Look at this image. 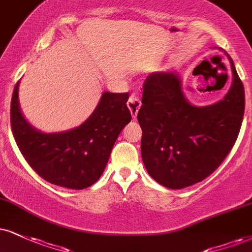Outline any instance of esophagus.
<instances>
[{
    "label": "esophagus",
    "instance_id": "obj_1",
    "mask_svg": "<svg viewBox=\"0 0 252 252\" xmlns=\"http://www.w3.org/2000/svg\"><path fill=\"white\" fill-rule=\"evenodd\" d=\"M127 106H128L129 111H131L132 117L136 118V116H138L139 108H140V106H141L140 99L136 97L135 94H132L131 97L128 98V100H127Z\"/></svg>",
    "mask_w": 252,
    "mask_h": 252
}]
</instances>
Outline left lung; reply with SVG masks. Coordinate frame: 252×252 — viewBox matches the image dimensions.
<instances>
[{
	"mask_svg": "<svg viewBox=\"0 0 252 252\" xmlns=\"http://www.w3.org/2000/svg\"><path fill=\"white\" fill-rule=\"evenodd\" d=\"M232 84L209 106H192L175 72H154L144 83L138 121L141 155L155 181L170 189L201 182L215 172L235 145L244 116L242 80L229 57Z\"/></svg>",
	"mask_w": 252,
	"mask_h": 252,
	"instance_id": "obj_1",
	"label": "left lung"
}]
</instances>
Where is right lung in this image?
Here are the masks:
<instances>
[{
  "mask_svg": "<svg viewBox=\"0 0 252 252\" xmlns=\"http://www.w3.org/2000/svg\"><path fill=\"white\" fill-rule=\"evenodd\" d=\"M18 83L12 92L10 124L15 141L29 166L52 185L84 189L100 178L113 145L132 119L128 93H102L90 118L76 128L42 133L24 119L18 105Z\"/></svg>",
  "mask_w": 252,
  "mask_h": 252,
  "instance_id": "add662e5",
  "label": "right lung"
}]
</instances>
